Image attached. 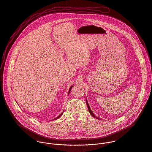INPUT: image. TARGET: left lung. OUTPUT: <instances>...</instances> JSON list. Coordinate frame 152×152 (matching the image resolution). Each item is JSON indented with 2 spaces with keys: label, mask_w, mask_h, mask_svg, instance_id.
<instances>
[{
  "label": "left lung",
  "mask_w": 152,
  "mask_h": 152,
  "mask_svg": "<svg viewBox=\"0 0 152 152\" xmlns=\"http://www.w3.org/2000/svg\"><path fill=\"white\" fill-rule=\"evenodd\" d=\"M86 104H87V107H88V110H89V113L91 114V115L92 117H94V118H96V119H100V120H101V118H99V117H97L96 115H95L94 114V113H92V111H91V108H90V107H89V104H88V102L87 99H86Z\"/></svg>",
  "instance_id": "1"
}]
</instances>
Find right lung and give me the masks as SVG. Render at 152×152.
Segmentation results:
<instances>
[{
    "label": "right lung",
    "mask_w": 152,
    "mask_h": 152,
    "mask_svg": "<svg viewBox=\"0 0 152 152\" xmlns=\"http://www.w3.org/2000/svg\"><path fill=\"white\" fill-rule=\"evenodd\" d=\"M73 87V86H71V87H70V88H69V92H68V95L69 94V92H70V91H71V89H72V88ZM63 113H61V114H60L59 115H58V117H56V118H55V119H53V121H54V120H56V119H58V118H60V117L61 116V115L63 114Z\"/></svg>",
    "instance_id": "right-lung-1"
}]
</instances>
